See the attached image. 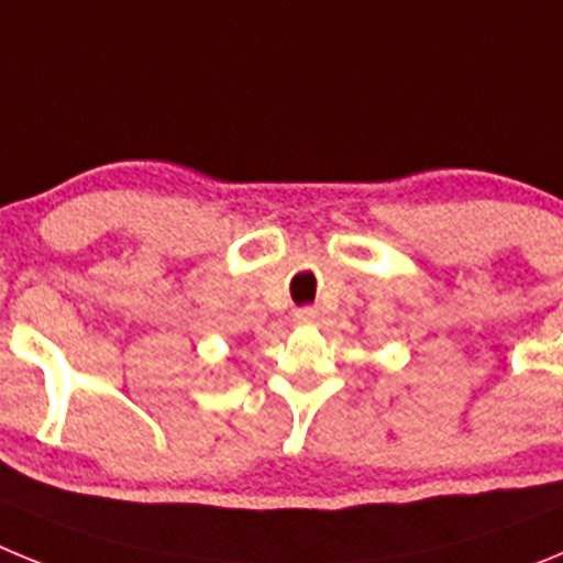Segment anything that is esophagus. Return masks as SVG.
<instances>
[{"mask_svg":"<svg viewBox=\"0 0 563 563\" xmlns=\"http://www.w3.org/2000/svg\"><path fill=\"white\" fill-rule=\"evenodd\" d=\"M296 318L301 324H316L318 318H321V310L318 307H301V310H296Z\"/></svg>","mask_w":563,"mask_h":563,"instance_id":"obj_1","label":"esophagus"}]
</instances>
